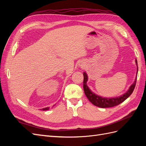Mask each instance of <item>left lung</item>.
I'll use <instances>...</instances> for the list:
<instances>
[{
	"mask_svg": "<svg viewBox=\"0 0 146 146\" xmlns=\"http://www.w3.org/2000/svg\"><path fill=\"white\" fill-rule=\"evenodd\" d=\"M136 63L137 65H138L136 60ZM138 68H137V73H138ZM83 77H84L83 90H84V91H85V94L86 96L87 97L88 100H89L92 104L100 108L113 107H114V106H116L123 102L129 98V97L132 94V92H133L136 86V79H137V77H136L134 83L132 84L131 86L130 87L129 90H128V91L124 94L122 95L120 97H117V98H104L93 93V92L89 89V88L88 87V86L86 85L88 77L86 72L83 73Z\"/></svg>",
	"mask_w": 146,
	"mask_h": 146,
	"instance_id": "obj_1",
	"label": "left lung"
}]
</instances>
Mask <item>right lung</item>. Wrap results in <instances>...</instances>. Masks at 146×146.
Listing matches in <instances>:
<instances>
[{
  "mask_svg": "<svg viewBox=\"0 0 146 146\" xmlns=\"http://www.w3.org/2000/svg\"><path fill=\"white\" fill-rule=\"evenodd\" d=\"M49 110V108H48V107H46V108L42 109V111H45V110Z\"/></svg>",
  "mask_w": 146,
  "mask_h": 146,
  "instance_id": "obj_1",
  "label": "right lung"
}]
</instances>
